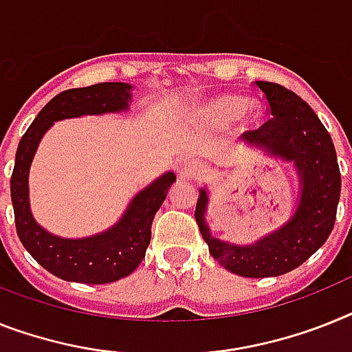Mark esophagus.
Masks as SVG:
<instances>
[{
	"mask_svg": "<svg viewBox=\"0 0 352 352\" xmlns=\"http://www.w3.org/2000/svg\"><path fill=\"white\" fill-rule=\"evenodd\" d=\"M179 181L182 182H188V181H197L200 177V168L199 164L195 161H186L184 164H181V168H179Z\"/></svg>",
	"mask_w": 352,
	"mask_h": 352,
	"instance_id": "34e87169",
	"label": "esophagus"
}]
</instances>
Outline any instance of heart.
Wrapping results in <instances>:
<instances>
[{"label":"heart","instance_id":"1","mask_svg":"<svg viewBox=\"0 0 352 352\" xmlns=\"http://www.w3.org/2000/svg\"><path fill=\"white\" fill-rule=\"evenodd\" d=\"M199 116L212 125H226L236 118L247 125L258 118V107L234 94H221L204 103L199 109Z\"/></svg>","mask_w":352,"mask_h":352}]
</instances>
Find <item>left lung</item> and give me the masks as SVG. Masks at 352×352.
Wrapping results in <instances>:
<instances>
[{"instance_id": "8db88e82", "label": "left lung", "mask_w": 352, "mask_h": 352, "mask_svg": "<svg viewBox=\"0 0 352 352\" xmlns=\"http://www.w3.org/2000/svg\"><path fill=\"white\" fill-rule=\"evenodd\" d=\"M256 85L267 98L272 118L245 138L268 155L294 162L300 182L299 206L281 229L252 245H232L211 234L206 190H200L195 220L221 267L243 277H276L300 267L326 243L335 226L342 179L331 135L308 103L274 82Z\"/></svg>"}]
</instances>
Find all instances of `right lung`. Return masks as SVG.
<instances>
[{"label": "right lung", "instance_id": "1", "mask_svg": "<svg viewBox=\"0 0 352 352\" xmlns=\"http://www.w3.org/2000/svg\"><path fill=\"white\" fill-rule=\"evenodd\" d=\"M132 85L103 82L80 89H67L50 100L21 138L10 179V197L16 231L32 258L64 281L105 285L131 276L144 258L150 243L153 217L175 182V173L166 171L157 181L135 195L121 220L105 232L67 240L44 231L34 220L28 200V171L39 141L53 121L85 114H105L129 109Z\"/></svg>", "mask_w": 352, "mask_h": 352}]
</instances>
